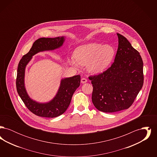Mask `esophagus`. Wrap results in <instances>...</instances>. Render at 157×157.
<instances>
[{"label":"esophagus","mask_w":157,"mask_h":157,"mask_svg":"<svg viewBox=\"0 0 157 157\" xmlns=\"http://www.w3.org/2000/svg\"><path fill=\"white\" fill-rule=\"evenodd\" d=\"M86 82H87V79L86 78H82V79H81V83H86Z\"/></svg>","instance_id":"esophagus-1"}]
</instances>
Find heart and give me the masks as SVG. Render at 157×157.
I'll return each instance as SVG.
<instances>
[{"label":"heart","instance_id":"obj_1","mask_svg":"<svg viewBox=\"0 0 157 157\" xmlns=\"http://www.w3.org/2000/svg\"><path fill=\"white\" fill-rule=\"evenodd\" d=\"M112 46L90 43L78 47L74 52V57L69 60L74 67L79 65H86L87 71L91 74L102 72L109 66L115 55Z\"/></svg>","mask_w":157,"mask_h":157}]
</instances>
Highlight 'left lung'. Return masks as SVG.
<instances>
[{
    "instance_id": "obj_1",
    "label": "left lung",
    "mask_w": 157,
    "mask_h": 157,
    "mask_svg": "<svg viewBox=\"0 0 157 157\" xmlns=\"http://www.w3.org/2000/svg\"><path fill=\"white\" fill-rule=\"evenodd\" d=\"M118 48L111 67L90 76L93 86L92 101L100 111L127 109L133 104L144 83L143 61L140 53L120 33Z\"/></svg>"
}]
</instances>
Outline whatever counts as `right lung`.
Here are the masks:
<instances>
[{
    "instance_id": "1",
    "label": "right lung",
    "mask_w": 157,
    "mask_h": 157,
    "mask_svg": "<svg viewBox=\"0 0 157 157\" xmlns=\"http://www.w3.org/2000/svg\"><path fill=\"white\" fill-rule=\"evenodd\" d=\"M65 39L64 36L38 39L33 43L29 52L23 56L19 63L16 82L17 92L28 109L37 116L55 118L63 114L70 104L74 93L80 85V75L62 79L56 95L46 103H39L32 99L25 86V68L32 56L40 52L59 48L63 45Z\"/></svg>"
}]
</instances>
